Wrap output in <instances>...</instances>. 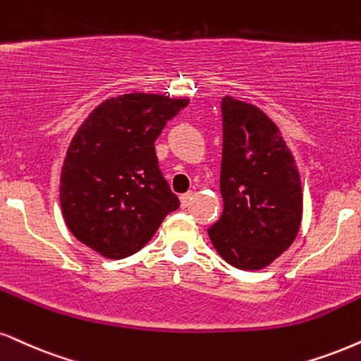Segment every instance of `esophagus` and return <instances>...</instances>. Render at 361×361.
Returning a JSON list of instances; mask_svg holds the SVG:
<instances>
[{
  "label": "esophagus",
  "mask_w": 361,
  "mask_h": 361,
  "mask_svg": "<svg viewBox=\"0 0 361 361\" xmlns=\"http://www.w3.org/2000/svg\"><path fill=\"white\" fill-rule=\"evenodd\" d=\"M192 199H194V194H192V192L182 194V195H180V206H182V207H189L190 202H192Z\"/></svg>",
  "instance_id": "obj_1"
}]
</instances>
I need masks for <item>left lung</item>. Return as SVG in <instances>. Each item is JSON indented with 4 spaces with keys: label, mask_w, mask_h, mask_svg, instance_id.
I'll use <instances>...</instances> for the list:
<instances>
[{
    "label": "left lung",
    "mask_w": 361,
    "mask_h": 361,
    "mask_svg": "<svg viewBox=\"0 0 361 361\" xmlns=\"http://www.w3.org/2000/svg\"><path fill=\"white\" fill-rule=\"evenodd\" d=\"M221 112L224 209L207 234L231 266L262 269L291 246L300 231V172L279 128L257 106L224 97Z\"/></svg>",
    "instance_id": "1"
}]
</instances>
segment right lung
Returning a JSON list of instances; mask_svg holds the SVG:
<instances>
[{
    "label": "right lung",
    "instance_id": "obj_1",
    "mask_svg": "<svg viewBox=\"0 0 361 361\" xmlns=\"http://www.w3.org/2000/svg\"><path fill=\"white\" fill-rule=\"evenodd\" d=\"M188 105V99L126 93L102 102L80 126L60 177L63 219L80 243L109 259H123L179 209L154 142Z\"/></svg>",
    "mask_w": 361,
    "mask_h": 361
}]
</instances>
